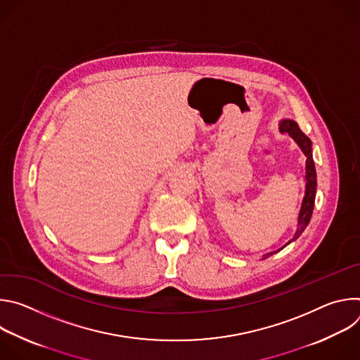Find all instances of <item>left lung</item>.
Listing matches in <instances>:
<instances>
[{
  "instance_id": "left-lung-1",
  "label": "left lung",
  "mask_w": 360,
  "mask_h": 360,
  "mask_svg": "<svg viewBox=\"0 0 360 360\" xmlns=\"http://www.w3.org/2000/svg\"><path fill=\"white\" fill-rule=\"evenodd\" d=\"M281 131L288 132L297 142V145L300 146V149L303 150V153L307 158L306 160V193H304L302 208L299 212L297 231H296L295 236L292 238V240H295L300 236V233L304 231L307 224H309L312 212H314L315 196H316V169H315V162L312 158V142L299 129L297 124L290 120H285L281 122ZM290 242H288V243H290ZM272 253H275V252H272Z\"/></svg>"
}]
</instances>
